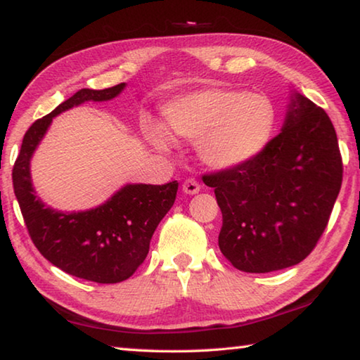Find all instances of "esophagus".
I'll return each mask as SVG.
<instances>
[{"mask_svg":"<svg viewBox=\"0 0 360 360\" xmlns=\"http://www.w3.org/2000/svg\"><path fill=\"white\" fill-rule=\"evenodd\" d=\"M200 188H202V186L198 184L197 181L195 179H186L184 182H182V192L184 193H188V195H195L200 192Z\"/></svg>","mask_w":360,"mask_h":360,"instance_id":"1","label":"esophagus"}]
</instances>
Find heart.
Wrapping results in <instances>:
<instances>
[{
  "label": "heart",
  "instance_id": "1",
  "mask_svg": "<svg viewBox=\"0 0 360 360\" xmlns=\"http://www.w3.org/2000/svg\"><path fill=\"white\" fill-rule=\"evenodd\" d=\"M163 119L173 135L198 139L206 165L227 169L254 160L266 148L276 127V109L265 94L203 89L167 103ZM143 130L157 148L173 144V136L158 122L146 119Z\"/></svg>",
  "mask_w": 360,
  "mask_h": 360
}]
</instances>
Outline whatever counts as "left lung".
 <instances>
[{"instance_id": "1", "label": "left lung", "mask_w": 360, "mask_h": 360, "mask_svg": "<svg viewBox=\"0 0 360 360\" xmlns=\"http://www.w3.org/2000/svg\"><path fill=\"white\" fill-rule=\"evenodd\" d=\"M341 181L332 120L294 94L281 133L254 160L203 174L222 211L221 252L246 273L300 264L324 233Z\"/></svg>"}]
</instances>
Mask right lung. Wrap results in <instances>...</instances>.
<instances>
[{
    "label": "right lung",
    "instance_id": "obj_1",
    "mask_svg": "<svg viewBox=\"0 0 360 360\" xmlns=\"http://www.w3.org/2000/svg\"><path fill=\"white\" fill-rule=\"evenodd\" d=\"M124 87L122 82L103 90L81 89L36 120L23 136L12 168L14 193L33 245L60 270L100 284L125 281L143 264L158 222L174 203L178 181L163 186L127 184L94 210L60 212L36 197L30 160L56 115L84 101L112 100Z\"/></svg>",
    "mask_w": 360,
    "mask_h": 360
}]
</instances>
